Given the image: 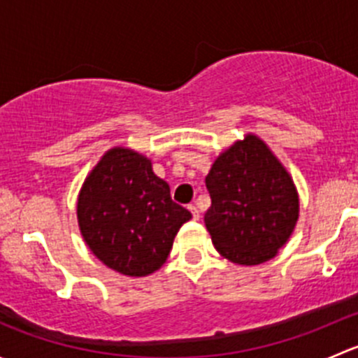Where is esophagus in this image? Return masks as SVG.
<instances>
[{
  "label": "esophagus",
  "mask_w": 358,
  "mask_h": 358,
  "mask_svg": "<svg viewBox=\"0 0 358 358\" xmlns=\"http://www.w3.org/2000/svg\"><path fill=\"white\" fill-rule=\"evenodd\" d=\"M189 211L192 213L194 220H199V209L196 208V204H189Z\"/></svg>",
  "instance_id": "esophagus-1"
}]
</instances>
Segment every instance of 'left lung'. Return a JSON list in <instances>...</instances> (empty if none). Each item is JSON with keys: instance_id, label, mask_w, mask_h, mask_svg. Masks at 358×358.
Listing matches in <instances>:
<instances>
[{"instance_id": "left-lung-1", "label": "left lung", "mask_w": 358, "mask_h": 358, "mask_svg": "<svg viewBox=\"0 0 358 358\" xmlns=\"http://www.w3.org/2000/svg\"><path fill=\"white\" fill-rule=\"evenodd\" d=\"M204 222L216 251L237 265L268 262L286 244L299 202L289 173L255 135L220 154L206 176Z\"/></svg>"}]
</instances>
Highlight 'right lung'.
Segmentation results:
<instances>
[{
	"instance_id": "1",
	"label": "right lung",
	"mask_w": 358,
	"mask_h": 358,
	"mask_svg": "<svg viewBox=\"0 0 358 358\" xmlns=\"http://www.w3.org/2000/svg\"><path fill=\"white\" fill-rule=\"evenodd\" d=\"M189 209L171 199L147 157L115 147L83 183L78 222L83 239L109 268L143 277L161 268Z\"/></svg>"
}]
</instances>
